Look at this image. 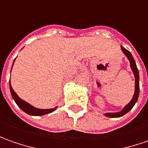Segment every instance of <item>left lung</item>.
Instances as JSON below:
<instances>
[{
  "label": "left lung",
  "instance_id": "left-lung-1",
  "mask_svg": "<svg viewBox=\"0 0 148 148\" xmlns=\"http://www.w3.org/2000/svg\"><path fill=\"white\" fill-rule=\"evenodd\" d=\"M121 50H122V51L125 53V56H127V58L129 59L130 63V67H131V69H132L133 73L134 74L135 91L134 97H133L132 100L130 101V103L126 105L125 107L121 110L120 111H119V112H114V113H106V114H105L106 116L110 117V118H118V117H121V116H123L124 115H125L126 113H128L130 110L134 107V106L135 105V103L137 102L138 98V95H139V74H138V69L137 68V65H136V63H135L134 59L133 56L131 55V53H130L128 50H126L125 48H124L123 47H121Z\"/></svg>",
  "mask_w": 148,
  "mask_h": 148
}]
</instances>
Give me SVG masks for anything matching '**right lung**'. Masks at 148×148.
I'll return each instance as SVG.
<instances>
[{
	"label": "right lung",
	"instance_id": "right-lung-1",
	"mask_svg": "<svg viewBox=\"0 0 148 148\" xmlns=\"http://www.w3.org/2000/svg\"><path fill=\"white\" fill-rule=\"evenodd\" d=\"M14 60H15V59H14ZM12 67H13V66H12ZM10 89L11 96H12L13 99L14 100L15 103L18 105V106L20 109L22 110H23L25 113L28 114V115L40 116V115H46V114L51 113V112H53L54 110L57 108V106H56L55 108H52V109H38V108H36V107L33 106L32 105H30L29 103H28L27 101H23V100L21 99L18 95L16 94V92L14 91V89L12 88V87H11L10 79Z\"/></svg>",
	"mask_w": 148,
	"mask_h": 148
}]
</instances>
